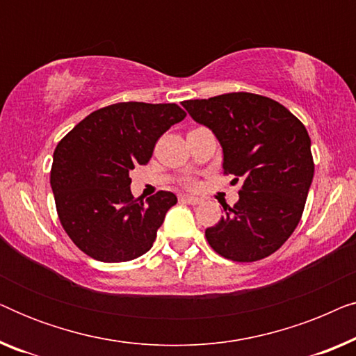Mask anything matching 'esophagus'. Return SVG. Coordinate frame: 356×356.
<instances>
[{
	"label": "esophagus",
	"instance_id": "34e87169",
	"mask_svg": "<svg viewBox=\"0 0 356 356\" xmlns=\"http://www.w3.org/2000/svg\"><path fill=\"white\" fill-rule=\"evenodd\" d=\"M179 199H181L183 202H188V204H191V206H197V204L201 202V199L196 197V196H189V194H183V196L179 197Z\"/></svg>",
	"mask_w": 356,
	"mask_h": 356
}]
</instances>
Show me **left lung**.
I'll use <instances>...</instances> for the list:
<instances>
[{
    "label": "left lung",
    "mask_w": 356,
    "mask_h": 356,
    "mask_svg": "<svg viewBox=\"0 0 356 356\" xmlns=\"http://www.w3.org/2000/svg\"><path fill=\"white\" fill-rule=\"evenodd\" d=\"M181 105L220 143L223 173L245 178L238 202L206 230L209 245L238 262L270 256L295 232L313 183L308 131L279 102L248 92Z\"/></svg>",
    "instance_id": "1"
}]
</instances>
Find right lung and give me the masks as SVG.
Masks as SVG:
<instances>
[{
    "label": "right lung",
    "instance_id": "right-lung-1",
    "mask_svg": "<svg viewBox=\"0 0 356 356\" xmlns=\"http://www.w3.org/2000/svg\"><path fill=\"white\" fill-rule=\"evenodd\" d=\"M184 116L177 104H113L86 116L56 145L50 184L58 217L87 256L126 262L152 248L178 199L159 191L144 204L131 194L129 172L149 162L160 136Z\"/></svg>",
    "mask_w": 356,
    "mask_h": 356
}]
</instances>
